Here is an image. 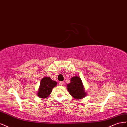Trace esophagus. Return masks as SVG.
<instances>
[{
  "label": "esophagus",
  "mask_w": 127,
  "mask_h": 127,
  "mask_svg": "<svg viewBox=\"0 0 127 127\" xmlns=\"http://www.w3.org/2000/svg\"><path fill=\"white\" fill-rule=\"evenodd\" d=\"M59 85L61 86H63L64 85V82H62V81L59 82Z\"/></svg>",
  "instance_id": "1"
}]
</instances>
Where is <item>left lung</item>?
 Masks as SVG:
<instances>
[{"label":"left lung","mask_w":127,"mask_h":127,"mask_svg":"<svg viewBox=\"0 0 127 127\" xmlns=\"http://www.w3.org/2000/svg\"><path fill=\"white\" fill-rule=\"evenodd\" d=\"M67 87L70 95L75 99H81L86 96L82 80L78 76L73 77L71 79V82L67 85Z\"/></svg>","instance_id":"1"}]
</instances>
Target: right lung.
Returning <instances> with one entry per match:
<instances>
[{
	"instance_id": "1",
	"label": "right lung",
	"mask_w": 127,
	"mask_h": 127,
	"mask_svg": "<svg viewBox=\"0 0 127 127\" xmlns=\"http://www.w3.org/2000/svg\"><path fill=\"white\" fill-rule=\"evenodd\" d=\"M57 85V82L49 77L43 78L40 84L37 96L41 98H46L52 92V89Z\"/></svg>"
}]
</instances>
